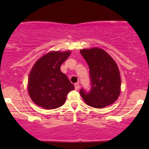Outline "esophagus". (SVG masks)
<instances>
[{"label": "esophagus", "instance_id": "esophagus-1", "mask_svg": "<svg viewBox=\"0 0 149 149\" xmlns=\"http://www.w3.org/2000/svg\"><path fill=\"white\" fill-rule=\"evenodd\" d=\"M74 86H75V89H76V90H78L80 88V85L78 84V83H76V84L74 85Z\"/></svg>", "mask_w": 149, "mask_h": 149}]
</instances>
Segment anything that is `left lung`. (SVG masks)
Here are the masks:
<instances>
[{"label": "left lung", "mask_w": 149, "mask_h": 149, "mask_svg": "<svg viewBox=\"0 0 149 149\" xmlns=\"http://www.w3.org/2000/svg\"><path fill=\"white\" fill-rule=\"evenodd\" d=\"M90 69L91 88L80 94L90 107L101 109L117 100L120 93L121 79L117 64L104 49L93 47L80 51Z\"/></svg>", "instance_id": "left-lung-1"}]
</instances>
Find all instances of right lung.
Returning <instances> with one entry per match:
<instances>
[{"mask_svg":"<svg viewBox=\"0 0 149 149\" xmlns=\"http://www.w3.org/2000/svg\"><path fill=\"white\" fill-rule=\"evenodd\" d=\"M71 52L52 51L38 60L29 73L28 92L36 105L45 109L61 107L68 93L75 89L66 74L61 71V65Z\"/></svg>","mask_w":149,"mask_h":149,"instance_id":"1","label":"right lung"}]
</instances>
